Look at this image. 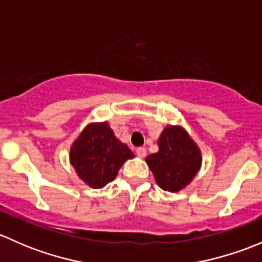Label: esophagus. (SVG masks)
I'll return each instance as SVG.
<instances>
[{
    "label": "esophagus",
    "mask_w": 262,
    "mask_h": 262,
    "mask_svg": "<svg viewBox=\"0 0 262 262\" xmlns=\"http://www.w3.org/2000/svg\"><path fill=\"white\" fill-rule=\"evenodd\" d=\"M136 153H137V156H139V157H142L143 158L144 156L147 155V149L144 147H138L136 149Z\"/></svg>",
    "instance_id": "esophagus-1"
}]
</instances>
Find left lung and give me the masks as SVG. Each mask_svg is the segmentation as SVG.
I'll return each mask as SVG.
<instances>
[{
  "instance_id": "8db88e82",
  "label": "left lung",
  "mask_w": 262,
  "mask_h": 262,
  "mask_svg": "<svg viewBox=\"0 0 262 262\" xmlns=\"http://www.w3.org/2000/svg\"><path fill=\"white\" fill-rule=\"evenodd\" d=\"M160 150L146 158L156 181L166 191H179L196 175L202 165V156L196 144L179 126L163 130Z\"/></svg>"
}]
</instances>
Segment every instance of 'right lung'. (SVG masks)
<instances>
[{
	"label": "right lung",
	"mask_w": 262,
	"mask_h": 262,
	"mask_svg": "<svg viewBox=\"0 0 262 262\" xmlns=\"http://www.w3.org/2000/svg\"><path fill=\"white\" fill-rule=\"evenodd\" d=\"M71 163L78 176L94 189L109 184L119 168L134 155L126 144L116 139L109 124L87 126L71 148Z\"/></svg>",
	"instance_id": "1"
}]
</instances>
